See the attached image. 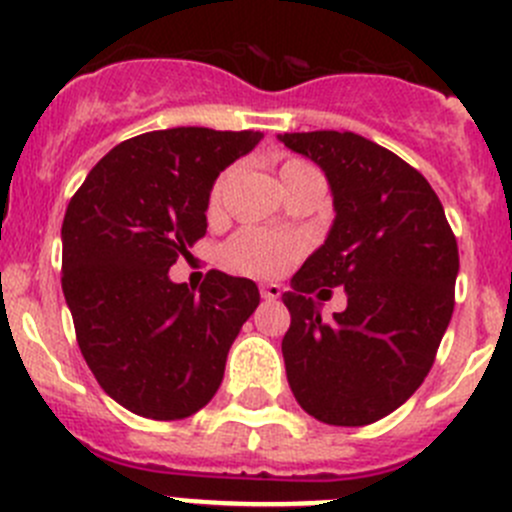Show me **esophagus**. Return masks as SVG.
<instances>
[{
	"label": "esophagus",
	"instance_id": "1",
	"mask_svg": "<svg viewBox=\"0 0 512 512\" xmlns=\"http://www.w3.org/2000/svg\"><path fill=\"white\" fill-rule=\"evenodd\" d=\"M260 295L265 297V300H277L280 297V285H260Z\"/></svg>",
	"mask_w": 512,
	"mask_h": 512
}]
</instances>
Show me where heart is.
I'll return each instance as SVG.
<instances>
[{
    "label": "heart",
    "instance_id": "heart-1",
    "mask_svg": "<svg viewBox=\"0 0 512 512\" xmlns=\"http://www.w3.org/2000/svg\"><path fill=\"white\" fill-rule=\"evenodd\" d=\"M232 177H235V167L222 172L215 180V185H212L210 200H207V207H210L212 215H217V212L222 210V205H225ZM280 180L282 185H285V192H290L292 187L302 185V182L322 180V177L310 162L290 157V160H285L280 165ZM302 252H305V240H302L300 235H280V232L245 227V230L237 232L235 237H230L227 245L222 247V262H225L232 272H240V275L277 277L290 262H295Z\"/></svg>",
    "mask_w": 512,
    "mask_h": 512
}]
</instances>
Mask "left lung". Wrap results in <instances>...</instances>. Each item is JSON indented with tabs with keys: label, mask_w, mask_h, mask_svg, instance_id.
Returning a JSON list of instances; mask_svg holds the SVG:
<instances>
[{
	"label": "left lung",
	"mask_w": 512,
	"mask_h": 512,
	"mask_svg": "<svg viewBox=\"0 0 512 512\" xmlns=\"http://www.w3.org/2000/svg\"><path fill=\"white\" fill-rule=\"evenodd\" d=\"M322 167L335 222L282 295L287 382L307 415L370 425L423 385L455 307L458 242L430 182L355 132H285ZM345 286L348 307L322 321L309 295Z\"/></svg>",
	"instance_id": "left-lung-1"
}]
</instances>
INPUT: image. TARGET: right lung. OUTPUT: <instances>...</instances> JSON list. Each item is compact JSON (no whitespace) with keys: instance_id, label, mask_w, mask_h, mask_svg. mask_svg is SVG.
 <instances>
[{"instance_id":"right-lung-1","label":"right lung","mask_w":512,"mask_h":512,"mask_svg":"<svg viewBox=\"0 0 512 512\" xmlns=\"http://www.w3.org/2000/svg\"><path fill=\"white\" fill-rule=\"evenodd\" d=\"M262 132L175 127L109 150L67 205L62 290L79 350L104 393L150 420H182L220 388L227 352L260 305L247 277L170 280L207 232L217 175Z\"/></svg>"}]
</instances>
